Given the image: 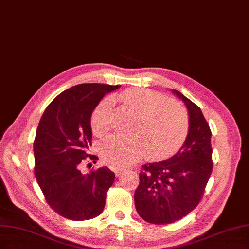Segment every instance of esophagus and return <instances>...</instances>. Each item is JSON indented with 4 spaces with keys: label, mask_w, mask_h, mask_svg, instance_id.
<instances>
[{
    "label": "esophagus",
    "mask_w": 249,
    "mask_h": 249,
    "mask_svg": "<svg viewBox=\"0 0 249 249\" xmlns=\"http://www.w3.org/2000/svg\"><path fill=\"white\" fill-rule=\"evenodd\" d=\"M113 171H114V174H115L116 176H119V175H121V174L124 172V168L115 167V168H113Z\"/></svg>",
    "instance_id": "obj_1"
}]
</instances>
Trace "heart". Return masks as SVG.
I'll list each match as a JSON object with an SVG mask.
<instances>
[{
	"label": "heart",
	"instance_id": "obj_1",
	"mask_svg": "<svg viewBox=\"0 0 249 249\" xmlns=\"http://www.w3.org/2000/svg\"><path fill=\"white\" fill-rule=\"evenodd\" d=\"M122 101L138 115L130 136L111 134L102 142L104 160L112 166H126L148 155L163 158L183 144L189 128L184 106L163 94L134 89L121 94ZM112 99L105 98L91 116L93 132L101 136L111 126Z\"/></svg>",
	"mask_w": 249,
	"mask_h": 249
}]
</instances>
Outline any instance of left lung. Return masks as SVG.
Instances as JSON below:
<instances>
[{"label": "left lung", "mask_w": 249, "mask_h": 249, "mask_svg": "<svg viewBox=\"0 0 249 249\" xmlns=\"http://www.w3.org/2000/svg\"><path fill=\"white\" fill-rule=\"evenodd\" d=\"M173 93L188 109L187 138L174 156L142 166L134 196L139 215L155 225L172 224L191 213L213 171L212 132L201 109L178 91Z\"/></svg>", "instance_id": "1"}]
</instances>
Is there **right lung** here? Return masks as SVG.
Listing matches in <instances>:
<instances>
[{
    "label": "right lung",
    "mask_w": 249,
    "mask_h": 249,
    "mask_svg": "<svg viewBox=\"0 0 249 249\" xmlns=\"http://www.w3.org/2000/svg\"><path fill=\"white\" fill-rule=\"evenodd\" d=\"M121 86L81 84L59 94L38 123L34 142L35 175L48 204L71 221L91 220L105 206L115 175L108 167L82 174L92 144L91 116L104 95Z\"/></svg>",
    "instance_id": "obj_1"
}]
</instances>
